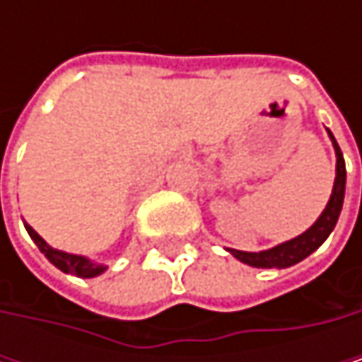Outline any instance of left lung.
Instances as JSON below:
<instances>
[{"mask_svg": "<svg viewBox=\"0 0 362 362\" xmlns=\"http://www.w3.org/2000/svg\"><path fill=\"white\" fill-rule=\"evenodd\" d=\"M329 140L333 144L335 151V180H333V190L331 197L327 201L325 209L321 211V216L317 218V222L304 230L302 235L279 243L270 250H262V252H241V250H233L226 247V252L233 253L239 262L253 266V268H289L302 259H306L310 253H315L323 243L327 241V237L331 235V230L337 224L341 205H344V192H346V163H344V155L333 138V134L327 129Z\"/></svg>", "mask_w": 362, "mask_h": 362, "instance_id": "obj_1", "label": "left lung"}]
</instances>
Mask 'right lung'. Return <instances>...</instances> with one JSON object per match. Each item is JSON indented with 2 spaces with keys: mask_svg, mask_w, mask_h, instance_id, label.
Here are the masks:
<instances>
[{
  "mask_svg": "<svg viewBox=\"0 0 362 362\" xmlns=\"http://www.w3.org/2000/svg\"><path fill=\"white\" fill-rule=\"evenodd\" d=\"M25 228H27V233H29V237L35 241V245L39 247V252L43 253L58 270H62V272H66V274H75V276H81V279H94V276H98V274H103L109 266L107 264H98V262H94V259H90V257H86V255H77V253H66L62 252V250H56V247H52V245H47L39 235H37L35 230L25 222Z\"/></svg>",
  "mask_w": 362,
  "mask_h": 362,
  "instance_id": "add662e5",
  "label": "right lung"
}]
</instances>
